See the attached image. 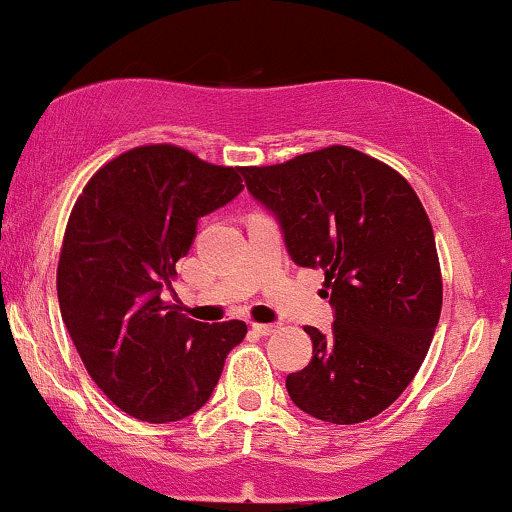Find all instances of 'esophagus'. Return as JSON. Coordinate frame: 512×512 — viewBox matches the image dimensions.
Listing matches in <instances>:
<instances>
[{
  "mask_svg": "<svg viewBox=\"0 0 512 512\" xmlns=\"http://www.w3.org/2000/svg\"><path fill=\"white\" fill-rule=\"evenodd\" d=\"M276 329H279L276 324H252V331H255V334H260V336H272Z\"/></svg>",
  "mask_w": 512,
  "mask_h": 512,
  "instance_id": "esophagus-1",
  "label": "esophagus"
}]
</instances>
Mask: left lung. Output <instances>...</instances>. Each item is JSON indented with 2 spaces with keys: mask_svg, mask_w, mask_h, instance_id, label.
Here are the masks:
<instances>
[{
  "mask_svg": "<svg viewBox=\"0 0 512 512\" xmlns=\"http://www.w3.org/2000/svg\"><path fill=\"white\" fill-rule=\"evenodd\" d=\"M245 186L279 219L288 255L324 272L331 334L305 326L312 360L286 377L300 410L331 424L377 417L408 389L441 317L432 221L389 164L331 145L274 166H245Z\"/></svg>",
  "mask_w": 512,
  "mask_h": 512,
  "instance_id": "obj_1",
  "label": "left lung"
}]
</instances>
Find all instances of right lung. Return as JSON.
<instances>
[{
  "label": "right lung",
  "mask_w": 512,
  "mask_h": 512,
  "mask_svg": "<svg viewBox=\"0 0 512 512\" xmlns=\"http://www.w3.org/2000/svg\"><path fill=\"white\" fill-rule=\"evenodd\" d=\"M240 174L183 147L140 145L104 164L71 209L57 267L61 319L92 381L135 420L200 410L248 334L238 319L195 322L162 300L197 219L243 190Z\"/></svg>",
  "instance_id": "obj_1"
}]
</instances>
